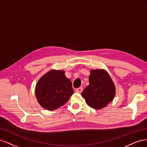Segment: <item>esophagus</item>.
Instances as JSON below:
<instances>
[{
  "instance_id": "obj_1",
  "label": "esophagus",
  "mask_w": 147,
  "mask_h": 147,
  "mask_svg": "<svg viewBox=\"0 0 147 147\" xmlns=\"http://www.w3.org/2000/svg\"><path fill=\"white\" fill-rule=\"evenodd\" d=\"M82 87H79V88H76L75 89V92H77V93H80L82 92Z\"/></svg>"
}]
</instances>
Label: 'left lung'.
I'll return each mask as SVG.
<instances>
[{
    "label": "left lung",
    "instance_id": "obj_1",
    "mask_svg": "<svg viewBox=\"0 0 147 147\" xmlns=\"http://www.w3.org/2000/svg\"><path fill=\"white\" fill-rule=\"evenodd\" d=\"M115 95V84L106 71L91 69L89 85L82 92L87 105L95 109H101L112 101Z\"/></svg>",
    "mask_w": 147,
    "mask_h": 147
}]
</instances>
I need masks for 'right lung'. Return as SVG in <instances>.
Instances as JSON below:
<instances>
[{"label":"right lung","instance_id":"1","mask_svg":"<svg viewBox=\"0 0 147 147\" xmlns=\"http://www.w3.org/2000/svg\"><path fill=\"white\" fill-rule=\"evenodd\" d=\"M74 93L71 80L63 70L52 69L38 80L35 87V96L45 109L54 111L67 102Z\"/></svg>","mask_w":147,"mask_h":147}]
</instances>
